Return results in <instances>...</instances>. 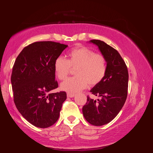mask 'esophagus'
I'll list each match as a JSON object with an SVG mask.
<instances>
[{
  "instance_id": "esophagus-1",
  "label": "esophagus",
  "mask_w": 153,
  "mask_h": 153,
  "mask_svg": "<svg viewBox=\"0 0 153 153\" xmlns=\"http://www.w3.org/2000/svg\"><path fill=\"white\" fill-rule=\"evenodd\" d=\"M75 96V94L73 93H70V92H68L67 93V96L68 97V98H73Z\"/></svg>"
}]
</instances>
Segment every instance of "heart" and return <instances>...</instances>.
<instances>
[{
  "label": "heart",
  "mask_w": 153,
  "mask_h": 153,
  "mask_svg": "<svg viewBox=\"0 0 153 153\" xmlns=\"http://www.w3.org/2000/svg\"><path fill=\"white\" fill-rule=\"evenodd\" d=\"M69 59L59 56L54 62V71L60 80H65L71 67L76 68L75 76L68 78L61 84L63 91L75 93L85 89L88 83L95 85L103 80L106 71V59L102 54L95 53L89 48L81 46L68 52Z\"/></svg>",
  "instance_id": "1"
}]
</instances>
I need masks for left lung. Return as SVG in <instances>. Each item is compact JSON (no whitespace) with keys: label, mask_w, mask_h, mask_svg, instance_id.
Returning a JSON list of instances; mask_svg holds the SVG:
<instances>
[{"label":"left lung","mask_w":153,"mask_h":153,"mask_svg":"<svg viewBox=\"0 0 153 153\" xmlns=\"http://www.w3.org/2000/svg\"><path fill=\"white\" fill-rule=\"evenodd\" d=\"M96 45L106 59V74L99 84L90 91L100 97L94 100L87 96L82 112L86 121L96 126L112 121L122 109L128 94V71L127 66L117 51L97 39L89 41Z\"/></svg>","instance_id":"1"}]
</instances>
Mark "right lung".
Returning <instances> with one entry per match:
<instances>
[{"label": "right lung", "instance_id": "1", "mask_svg": "<svg viewBox=\"0 0 153 153\" xmlns=\"http://www.w3.org/2000/svg\"><path fill=\"white\" fill-rule=\"evenodd\" d=\"M66 45L39 41L25 47L16 59L11 78L14 102L18 110L34 126L46 128L59 117L66 92L52 93L58 87L54 62Z\"/></svg>", "mask_w": 153, "mask_h": 153}]
</instances>
